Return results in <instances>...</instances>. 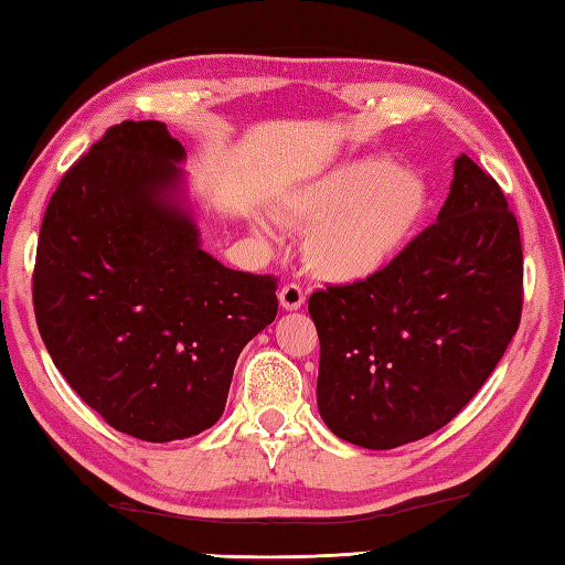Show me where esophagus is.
<instances>
[{"instance_id": "esophagus-1", "label": "esophagus", "mask_w": 565, "mask_h": 565, "mask_svg": "<svg viewBox=\"0 0 565 565\" xmlns=\"http://www.w3.org/2000/svg\"><path fill=\"white\" fill-rule=\"evenodd\" d=\"M279 301L286 311H296L301 309L303 301H306V294L299 284H284L281 291H279Z\"/></svg>"}]
</instances>
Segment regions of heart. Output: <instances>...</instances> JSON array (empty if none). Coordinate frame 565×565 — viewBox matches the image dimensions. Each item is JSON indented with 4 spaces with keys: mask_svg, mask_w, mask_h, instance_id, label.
Here are the masks:
<instances>
[{
    "mask_svg": "<svg viewBox=\"0 0 565 565\" xmlns=\"http://www.w3.org/2000/svg\"><path fill=\"white\" fill-rule=\"evenodd\" d=\"M431 209L428 179L388 157L323 171L284 204L294 224L309 226L306 262L331 284H361L386 271L420 234Z\"/></svg>",
    "mask_w": 565,
    "mask_h": 565,
    "instance_id": "1",
    "label": "heart"
}]
</instances>
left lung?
I'll return each mask as SVG.
<instances>
[{"label":"left lung","instance_id":"obj_1","mask_svg":"<svg viewBox=\"0 0 565 565\" xmlns=\"http://www.w3.org/2000/svg\"><path fill=\"white\" fill-rule=\"evenodd\" d=\"M521 309L519 222L495 179L461 154L438 218L386 271L311 294L321 418L374 451L438 431L491 376Z\"/></svg>","mask_w":565,"mask_h":565}]
</instances>
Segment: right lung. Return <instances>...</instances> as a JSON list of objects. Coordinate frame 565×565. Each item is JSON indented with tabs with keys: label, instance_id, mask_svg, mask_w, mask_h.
Listing matches in <instances>:
<instances>
[{
	"label": "right lung",
	"instance_id": "obj_1",
	"mask_svg": "<svg viewBox=\"0 0 565 565\" xmlns=\"http://www.w3.org/2000/svg\"><path fill=\"white\" fill-rule=\"evenodd\" d=\"M181 159L167 124H114L46 204L32 276L66 384L154 444L216 424L238 353L279 309L271 274L226 269L199 244L179 204Z\"/></svg>",
	"mask_w": 565,
	"mask_h": 565
}]
</instances>
